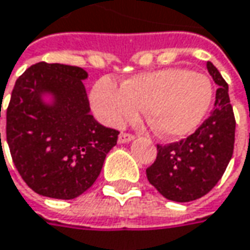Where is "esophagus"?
Instances as JSON below:
<instances>
[{"mask_svg":"<svg viewBox=\"0 0 250 250\" xmlns=\"http://www.w3.org/2000/svg\"><path fill=\"white\" fill-rule=\"evenodd\" d=\"M136 139V136L134 134H130V133H120V136H119V143H128V141H133V140Z\"/></svg>","mask_w":250,"mask_h":250,"instance_id":"34e87169","label":"esophagus"}]
</instances>
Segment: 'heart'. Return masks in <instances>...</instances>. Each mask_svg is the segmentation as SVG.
<instances>
[{
  "mask_svg": "<svg viewBox=\"0 0 250 250\" xmlns=\"http://www.w3.org/2000/svg\"><path fill=\"white\" fill-rule=\"evenodd\" d=\"M90 102L110 125H120L146 107V119L155 133L175 139L201 125L212 102V83L202 73L178 67L140 73L122 87L103 78L95 83Z\"/></svg>",
  "mask_w": 250,
  "mask_h": 250,
  "instance_id": "obj_1",
  "label": "heart"
}]
</instances>
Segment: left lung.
Returning a JSON list of instances; mask_svg holds the SVG:
<instances>
[{"label":"left lung","instance_id":"8db88e82","mask_svg":"<svg viewBox=\"0 0 250 250\" xmlns=\"http://www.w3.org/2000/svg\"><path fill=\"white\" fill-rule=\"evenodd\" d=\"M207 69L219 86L211 116L187 139L157 144V158L146 169L150 184L169 201L189 202L208 194L233 154L236 122L228 83L211 62Z\"/></svg>","mask_w":250,"mask_h":250}]
</instances>
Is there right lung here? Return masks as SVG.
<instances>
[{
	"mask_svg": "<svg viewBox=\"0 0 250 250\" xmlns=\"http://www.w3.org/2000/svg\"><path fill=\"white\" fill-rule=\"evenodd\" d=\"M82 67L39 62L17 79L7 109V143L26 185L39 195L73 199L97 180L119 131L89 113ZM43 94H51L45 104ZM1 117V109H0ZM1 143V133H0Z\"/></svg>",
	"mask_w": 250,
	"mask_h": 250,
	"instance_id": "add662e5",
	"label": "right lung"
}]
</instances>
